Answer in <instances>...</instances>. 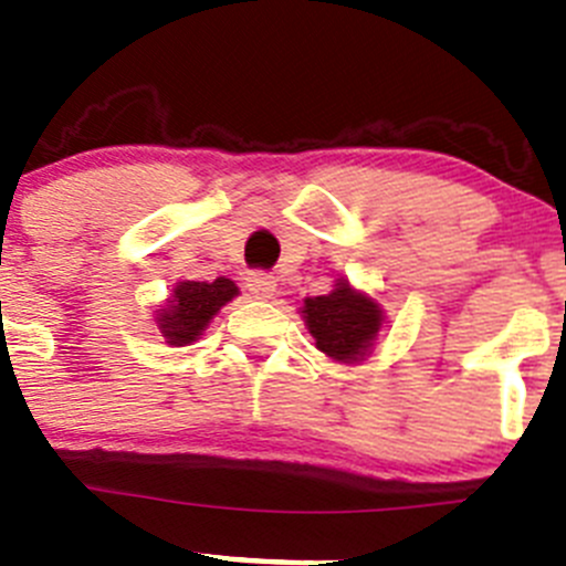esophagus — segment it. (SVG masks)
Here are the masks:
<instances>
[{
	"label": "esophagus",
	"mask_w": 566,
	"mask_h": 566,
	"mask_svg": "<svg viewBox=\"0 0 566 566\" xmlns=\"http://www.w3.org/2000/svg\"><path fill=\"white\" fill-rule=\"evenodd\" d=\"M245 287L251 290L254 298H271V295L276 293V279L265 271H254L245 276Z\"/></svg>",
	"instance_id": "obj_1"
}]
</instances>
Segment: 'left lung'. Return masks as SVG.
I'll return each mask as SVG.
<instances>
[{
    "label": "left lung",
    "mask_w": 566,
    "mask_h": 566,
    "mask_svg": "<svg viewBox=\"0 0 566 566\" xmlns=\"http://www.w3.org/2000/svg\"><path fill=\"white\" fill-rule=\"evenodd\" d=\"M304 323L315 345L334 361H359L381 332V306L365 293H356L348 279H337L328 295L306 298Z\"/></svg>",
    "instance_id": "obj_1"
}]
</instances>
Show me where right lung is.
Instances as JSON below:
<instances>
[{
    "label": "right lung",
    "instance_id": "1",
    "mask_svg": "<svg viewBox=\"0 0 566 566\" xmlns=\"http://www.w3.org/2000/svg\"><path fill=\"white\" fill-rule=\"evenodd\" d=\"M238 295L232 279L216 282H179L168 304L157 312V326L168 345H190L201 337L212 317Z\"/></svg>",
    "mask_w": 566,
    "mask_h": 566
}]
</instances>
